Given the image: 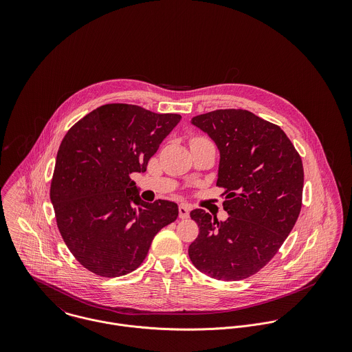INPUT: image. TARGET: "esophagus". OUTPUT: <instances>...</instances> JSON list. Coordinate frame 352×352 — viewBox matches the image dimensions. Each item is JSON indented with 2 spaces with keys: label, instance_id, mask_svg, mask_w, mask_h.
<instances>
[{
  "label": "esophagus",
  "instance_id": "obj_1",
  "mask_svg": "<svg viewBox=\"0 0 352 352\" xmlns=\"http://www.w3.org/2000/svg\"><path fill=\"white\" fill-rule=\"evenodd\" d=\"M179 217L180 218H188L190 217V206L183 203L179 206Z\"/></svg>",
  "mask_w": 352,
  "mask_h": 352
}]
</instances>
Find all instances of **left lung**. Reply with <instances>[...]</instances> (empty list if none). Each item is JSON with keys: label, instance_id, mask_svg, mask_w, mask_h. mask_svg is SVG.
<instances>
[{"label": "left lung", "instance_id": "8db88e82", "mask_svg": "<svg viewBox=\"0 0 352 352\" xmlns=\"http://www.w3.org/2000/svg\"><path fill=\"white\" fill-rule=\"evenodd\" d=\"M217 144V186L223 190L218 222L201 208L191 211L199 226L190 245L192 264L218 280H241L276 254L301 212L303 166L285 131L247 109H217L192 118Z\"/></svg>", "mask_w": 352, "mask_h": 352}]
</instances>
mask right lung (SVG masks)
<instances>
[{
	"label": "right lung",
	"mask_w": 352,
	"mask_h": 352,
	"mask_svg": "<svg viewBox=\"0 0 352 352\" xmlns=\"http://www.w3.org/2000/svg\"><path fill=\"white\" fill-rule=\"evenodd\" d=\"M180 119L179 113L113 102L94 109L66 133L50 198L65 244L88 271L104 278L133 272L154 236L176 221L177 204L141 201L131 173L146 170Z\"/></svg>",
	"instance_id": "add662e5"
}]
</instances>
